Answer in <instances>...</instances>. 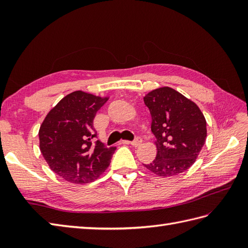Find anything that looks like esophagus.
I'll list each match as a JSON object with an SVG mask.
<instances>
[{
    "instance_id": "34e87169",
    "label": "esophagus",
    "mask_w": 248,
    "mask_h": 248,
    "mask_svg": "<svg viewBox=\"0 0 248 248\" xmlns=\"http://www.w3.org/2000/svg\"><path fill=\"white\" fill-rule=\"evenodd\" d=\"M141 139L140 138H136L133 141H129V140H124V144H127V145H132L134 147H139L141 145Z\"/></svg>"
}]
</instances>
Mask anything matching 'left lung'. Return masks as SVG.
I'll list each match as a JSON object with an SVG mask.
<instances>
[{"mask_svg": "<svg viewBox=\"0 0 248 248\" xmlns=\"http://www.w3.org/2000/svg\"><path fill=\"white\" fill-rule=\"evenodd\" d=\"M151 114L156 156L147 170L160 177H171L191 167L207 139V123L192 100L170 87L154 89L144 97Z\"/></svg>", "mask_w": 248, "mask_h": 248, "instance_id": "1", "label": "left lung"}]
</instances>
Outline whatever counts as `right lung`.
Returning a JSON list of instances; mask_svg holds the SVG:
<instances>
[{"mask_svg": "<svg viewBox=\"0 0 248 248\" xmlns=\"http://www.w3.org/2000/svg\"><path fill=\"white\" fill-rule=\"evenodd\" d=\"M108 97L82 91L62 98L52 108L39 129V148L56 175L83 184L94 181L108 167L116 147L105 148L97 138L93 118Z\"/></svg>", "mask_w": 248, "mask_h": 248, "instance_id": "1", "label": "right lung"}]
</instances>
